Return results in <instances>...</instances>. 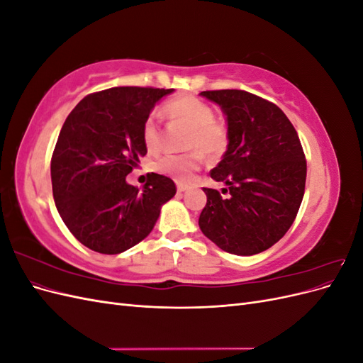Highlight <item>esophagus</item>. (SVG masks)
Returning a JSON list of instances; mask_svg holds the SVG:
<instances>
[{"instance_id": "obj_1", "label": "esophagus", "mask_w": 363, "mask_h": 363, "mask_svg": "<svg viewBox=\"0 0 363 363\" xmlns=\"http://www.w3.org/2000/svg\"><path fill=\"white\" fill-rule=\"evenodd\" d=\"M188 189H189V186H188V184L177 183V191H179V192H186Z\"/></svg>"}]
</instances>
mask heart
Masks as SVG:
<instances>
[{
  "label": "heart",
  "instance_id": "b5f03b06",
  "mask_svg": "<svg viewBox=\"0 0 363 363\" xmlns=\"http://www.w3.org/2000/svg\"><path fill=\"white\" fill-rule=\"evenodd\" d=\"M163 111L174 123L189 128L184 138V148L194 151L163 156L156 162V169L180 183H191L203 163L200 150L208 157H218L227 150L228 127L224 121L215 118L211 104L192 95L174 98L163 106ZM142 140L150 152L159 151L162 131L155 115H150L142 125Z\"/></svg>",
  "mask_w": 363,
  "mask_h": 363
}]
</instances>
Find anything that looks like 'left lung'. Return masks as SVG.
<instances>
[{"label":"left lung","mask_w":363,"mask_h":363,"mask_svg":"<svg viewBox=\"0 0 363 363\" xmlns=\"http://www.w3.org/2000/svg\"><path fill=\"white\" fill-rule=\"evenodd\" d=\"M227 116L228 147L211 171L227 188H203L201 232L219 248L252 256L284 236L303 201L307 164L298 135L281 108L238 89L204 91Z\"/></svg>","instance_id":"1"}]
</instances>
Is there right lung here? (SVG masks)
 <instances>
[{"label": "right lung", "mask_w": 363, "mask_h": 363, "mask_svg": "<svg viewBox=\"0 0 363 363\" xmlns=\"http://www.w3.org/2000/svg\"><path fill=\"white\" fill-rule=\"evenodd\" d=\"M174 89L112 87L84 96L60 130L51 157L52 195L77 240L119 255L145 239L175 195L169 177L151 172L142 191L125 182L147 155L142 125Z\"/></svg>", "instance_id": "right-lung-1"}]
</instances>
